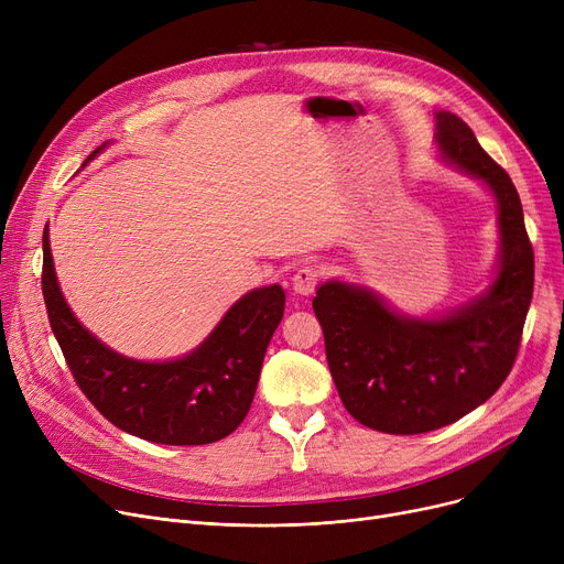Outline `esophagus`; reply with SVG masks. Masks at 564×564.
I'll list each match as a JSON object with an SVG mask.
<instances>
[{
    "mask_svg": "<svg viewBox=\"0 0 564 564\" xmlns=\"http://www.w3.org/2000/svg\"><path fill=\"white\" fill-rule=\"evenodd\" d=\"M319 281H322V272L317 270V267L304 264V267H300L297 274L292 276V290L297 294H304V297H308V294L315 292Z\"/></svg>",
    "mask_w": 564,
    "mask_h": 564,
    "instance_id": "esophagus-1",
    "label": "esophagus"
}]
</instances>
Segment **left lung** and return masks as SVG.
Returning a JSON list of instances; mask_svg holds the SVG:
<instances>
[{"label": "left lung", "instance_id": "obj_1", "mask_svg": "<svg viewBox=\"0 0 564 564\" xmlns=\"http://www.w3.org/2000/svg\"><path fill=\"white\" fill-rule=\"evenodd\" d=\"M436 143L498 200L500 270L482 297L441 319L391 313L370 290L329 281L315 317L345 409L387 434H423L487 402L508 379L535 285V256L514 183L451 111L436 113Z\"/></svg>", "mask_w": 564, "mask_h": 564}]
</instances>
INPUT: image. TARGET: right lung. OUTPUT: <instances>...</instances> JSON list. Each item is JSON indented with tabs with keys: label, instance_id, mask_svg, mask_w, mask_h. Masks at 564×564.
<instances>
[{
	"label": "right lung",
	"instance_id": "obj_1",
	"mask_svg": "<svg viewBox=\"0 0 564 564\" xmlns=\"http://www.w3.org/2000/svg\"><path fill=\"white\" fill-rule=\"evenodd\" d=\"M41 283L50 327L77 387L118 430L164 446H203L247 419L267 345L283 317L281 285L245 294L189 357L143 364L111 351L75 319L56 283L47 228Z\"/></svg>",
	"mask_w": 564,
	"mask_h": 564
}]
</instances>
